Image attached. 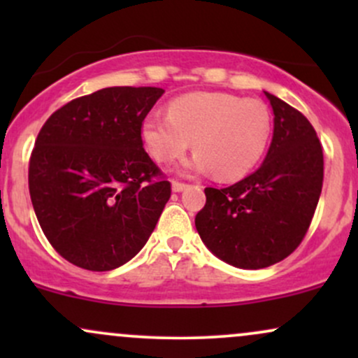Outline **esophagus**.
<instances>
[{"mask_svg":"<svg viewBox=\"0 0 358 358\" xmlns=\"http://www.w3.org/2000/svg\"><path fill=\"white\" fill-rule=\"evenodd\" d=\"M187 187H188V185L183 183V182H173V183H171V190H173V192H183Z\"/></svg>","mask_w":358,"mask_h":358,"instance_id":"obj_1","label":"esophagus"}]
</instances>
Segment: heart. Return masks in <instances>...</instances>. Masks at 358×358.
I'll return each mask as SVG.
<instances>
[{
    "label": "heart",
    "mask_w": 358,
    "mask_h": 358,
    "mask_svg": "<svg viewBox=\"0 0 358 358\" xmlns=\"http://www.w3.org/2000/svg\"><path fill=\"white\" fill-rule=\"evenodd\" d=\"M166 116L150 114L139 134L159 165L182 156L193 141L188 168L224 182L239 180L257 165L273 134V114L259 99L224 92H192L170 102Z\"/></svg>",
    "instance_id": "1"
}]
</instances>
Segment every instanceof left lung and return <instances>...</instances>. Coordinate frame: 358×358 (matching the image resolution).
I'll return each instance as SVG.
<instances>
[{"mask_svg": "<svg viewBox=\"0 0 358 358\" xmlns=\"http://www.w3.org/2000/svg\"><path fill=\"white\" fill-rule=\"evenodd\" d=\"M274 133L262 165L227 188H205L195 227L212 254L241 269L289 256L306 236L323 187V150L311 122L273 94Z\"/></svg>", "mask_w": 358, "mask_h": 358, "instance_id": "obj_1", "label": "left lung"}]
</instances>
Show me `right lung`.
Instances as JSON below:
<instances>
[{
    "instance_id": "1",
    "label": "right lung",
    "mask_w": 358,
    "mask_h": 358,
    "mask_svg": "<svg viewBox=\"0 0 358 358\" xmlns=\"http://www.w3.org/2000/svg\"><path fill=\"white\" fill-rule=\"evenodd\" d=\"M159 87H108L47 119L30 156L28 188L40 227L72 264L110 271L133 259L162 215L171 185L143 148Z\"/></svg>"
}]
</instances>
